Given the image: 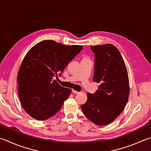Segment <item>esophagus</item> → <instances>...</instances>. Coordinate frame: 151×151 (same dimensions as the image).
Instances as JSON below:
<instances>
[{
  "label": "esophagus",
  "instance_id": "34e87169",
  "mask_svg": "<svg viewBox=\"0 0 151 151\" xmlns=\"http://www.w3.org/2000/svg\"><path fill=\"white\" fill-rule=\"evenodd\" d=\"M72 92H73V93H75V94H79V93H80V92H79V91H75V90H74V89H73Z\"/></svg>",
  "mask_w": 151,
  "mask_h": 151
}]
</instances>
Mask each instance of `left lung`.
<instances>
[{
    "label": "left lung",
    "instance_id": "8db88e82",
    "mask_svg": "<svg viewBox=\"0 0 151 151\" xmlns=\"http://www.w3.org/2000/svg\"><path fill=\"white\" fill-rule=\"evenodd\" d=\"M94 54L93 81L100 84L95 93H87L81 109L86 117L103 126L116 119L124 110L129 95L126 66L119 50L111 44L91 46Z\"/></svg>",
    "mask_w": 151,
    "mask_h": 151
}]
</instances>
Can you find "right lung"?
Returning <instances> with one entry per match:
<instances>
[{
	"instance_id": "right-lung-1",
	"label": "right lung",
	"mask_w": 151,
	"mask_h": 151,
	"mask_svg": "<svg viewBox=\"0 0 151 151\" xmlns=\"http://www.w3.org/2000/svg\"><path fill=\"white\" fill-rule=\"evenodd\" d=\"M82 49L81 45L66 46L47 40L29 50L20 66L17 82L20 103L30 116L44 121L60 109L71 89L60 86L53 78L61 76Z\"/></svg>"
}]
</instances>
